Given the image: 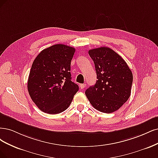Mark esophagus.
I'll list each match as a JSON object with an SVG mask.
<instances>
[{
    "mask_svg": "<svg viewBox=\"0 0 158 158\" xmlns=\"http://www.w3.org/2000/svg\"><path fill=\"white\" fill-rule=\"evenodd\" d=\"M86 86V84H80L79 85V87L81 89H83Z\"/></svg>",
    "mask_w": 158,
    "mask_h": 158,
    "instance_id": "34e87169",
    "label": "esophagus"
}]
</instances>
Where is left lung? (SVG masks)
Segmentation results:
<instances>
[{"label": "left lung", "mask_w": 158, "mask_h": 158, "mask_svg": "<svg viewBox=\"0 0 158 158\" xmlns=\"http://www.w3.org/2000/svg\"><path fill=\"white\" fill-rule=\"evenodd\" d=\"M98 80L85 91L94 108L110 114L119 110L129 99L133 83V73L121 56L108 47L89 50Z\"/></svg>", "instance_id": "1"}]
</instances>
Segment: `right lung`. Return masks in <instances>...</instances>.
<instances>
[{
  "mask_svg": "<svg viewBox=\"0 0 158 158\" xmlns=\"http://www.w3.org/2000/svg\"><path fill=\"white\" fill-rule=\"evenodd\" d=\"M75 51L73 47L54 44L42 50L33 61L28 92L33 102L45 113L57 114L65 111L79 90L70 73Z\"/></svg>",
  "mask_w": 158,
  "mask_h": 158,
  "instance_id": "right-lung-1",
  "label": "right lung"
}]
</instances>
